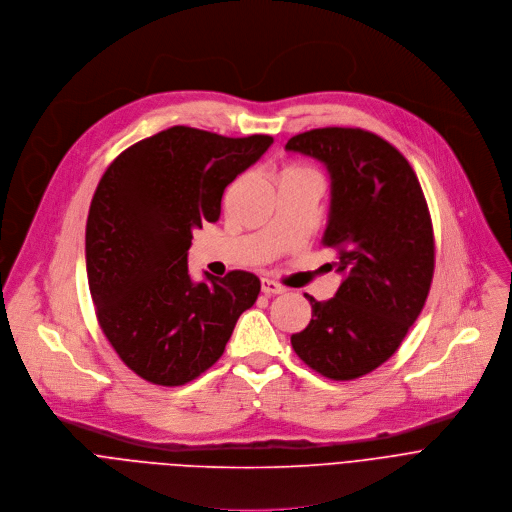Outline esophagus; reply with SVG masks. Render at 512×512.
I'll use <instances>...</instances> for the list:
<instances>
[{"instance_id":"34e87169","label":"esophagus","mask_w":512,"mask_h":512,"mask_svg":"<svg viewBox=\"0 0 512 512\" xmlns=\"http://www.w3.org/2000/svg\"><path fill=\"white\" fill-rule=\"evenodd\" d=\"M260 290L266 294V296H276V294H282L284 292V286H280L278 282L270 280V278H262L260 280Z\"/></svg>"}]
</instances>
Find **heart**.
I'll use <instances>...</instances> for the list:
<instances>
[{
    "label": "heart",
    "instance_id": "heart-1",
    "mask_svg": "<svg viewBox=\"0 0 512 512\" xmlns=\"http://www.w3.org/2000/svg\"><path fill=\"white\" fill-rule=\"evenodd\" d=\"M286 173H311L309 169H302V167H292V169H288Z\"/></svg>",
    "mask_w": 512,
    "mask_h": 512
}]
</instances>
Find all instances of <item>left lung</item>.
<instances>
[{
    "label": "left lung",
    "mask_w": 512,
    "mask_h": 512,
    "mask_svg": "<svg viewBox=\"0 0 512 512\" xmlns=\"http://www.w3.org/2000/svg\"><path fill=\"white\" fill-rule=\"evenodd\" d=\"M286 151L319 159L331 175L323 244L339 254L343 282L315 300L313 319L290 337L321 375L357 379L385 363L420 317L434 276V230L422 185L385 139L345 127L292 137Z\"/></svg>",
    "instance_id": "8db88e82"
}]
</instances>
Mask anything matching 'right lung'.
Masks as SVG:
<instances>
[{"mask_svg":"<svg viewBox=\"0 0 512 512\" xmlns=\"http://www.w3.org/2000/svg\"><path fill=\"white\" fill-rule=\"evenodd\" d=\"M274 143L171 127L123 151L102 175L86 220V274L98 325L139 377L183 385L224 353L260 292L252 272L187 270L191 232L218 222L224 189Z\"/></svg>","mask_w":512,"mask_h":512,"instance_id":"add662e5","label":"right lung"}]
</instances>
